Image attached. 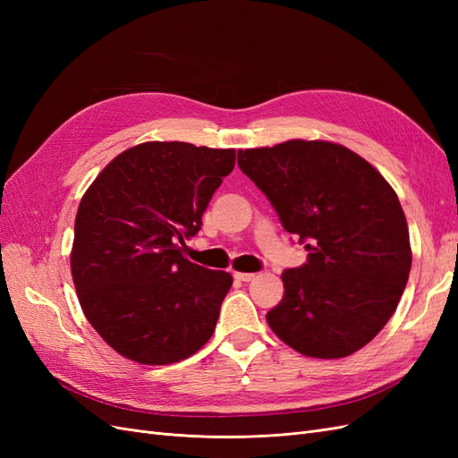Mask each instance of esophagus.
<instances>
[{
    "label": "esophagus",
    "instance_id": "esophagus-1",
    "mask_svg": "<svg viewBox=\"0 0 458 458\" xmlns=\"http://www.w3.org/2000/svg\"><path fill=\"white\" fill-rule=\"evenodd\" d=\"M254 273H234V279H237V281H242V283H248V281H252L254 279Z\"/></svg>",
    "mask_w": 458,
    "mask_h": 458
}]
</instances>
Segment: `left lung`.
I'll list each match as a JSON object with an SVG mask.
<instances>
[{"label": "left lung", "instance_id": "8db88e82", "mask_svg": "<svg viewBox=\"0 0 458 458\" xmlns=\"http://www.w3.org/2000/svg\"><path fill=\"white\" fill-rule=\"evenodd\" d=\"M237 160L310 250L308 263L281 275L271 330L308 357L361 350L390 321L411 271L395 191L357 152L330 141L290 140L239 150Z\"/></svg>", "mask_w": 458, "mask_h": 458}]
</instances>
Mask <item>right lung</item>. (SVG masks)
<instances>
[{
  "label": "right lung",
  "instance_id": "1",
  "mask_svg": "<svg viewBox=\"0 0 458 458\" xmlns=\"http://www.w3.org/2000/svg\"><path fill=\"white\" fill-rule=\"evenodd\" d=\"M234 148L147 141L110 160L81 197L71 271L89 325L141 365H170L212 338L233 284L183 256Z\"/></svg>",
  "mask_w": 458,
  "mask_h": 458
}]
</instances>
